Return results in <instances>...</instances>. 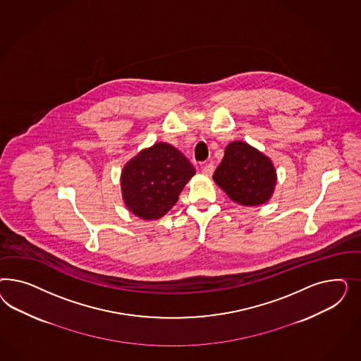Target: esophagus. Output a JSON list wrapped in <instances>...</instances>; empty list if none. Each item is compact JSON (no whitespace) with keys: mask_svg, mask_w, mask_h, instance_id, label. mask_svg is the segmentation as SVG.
<instances>
[{"mask_svg":"<svg viewBox=\"0 0 361 361\" xmlns=\"http://www.w3.org/2000/svg\"><path fill=\"white\" fill-rule=\"evenodd\" d=\"M214 172V164L213 163H209L202 166V173L205 176H212Z\"/></svg>","mask_w":361,"mask_h":361,"instance_id":"esophagus-1","label":"esophagus"}]
</instances>
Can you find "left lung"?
I'll use <instances>...</instances> for the list:
<instances>
[{"label": "left lung", "instance_id": "obj_1", "mask_svg": "<svg viewBox=\"0 0 361 361\" xmlns=\"http://www.w3.org/2000/svg\"><path fill=\"white\" fill-rule=\"evenodd\" d=\"M213 180L234 202L258 207L273 196L276 171L267 156L247 142H231Z\"/></svg>", "mask_w": 361, "mask_h": 361}]
</instances>
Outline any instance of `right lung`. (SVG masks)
Returning a JSON list of instances; mask_svg holds the SVG:
<instances>
[{"label":"right lung","instance_id":"right-lung-1","mask_svg":"<svg viewBox=\"0 0 361 361\" xmlns=\"http://www.w3.org/2000/svg\"><path fill=\"white\" fill-rule=\"evenodd\" d=\"M195 173V166L177 148L156 142L124 165L121 177L124 204L139 219H161Z\"/></svg>","mask_w":361,"mask_h":361}]
</instances>
